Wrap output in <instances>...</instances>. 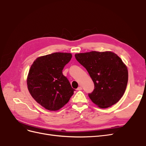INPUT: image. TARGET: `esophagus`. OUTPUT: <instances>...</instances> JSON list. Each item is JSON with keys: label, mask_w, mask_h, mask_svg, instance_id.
I'll return each instance as SVG.
<instances>
[{"label": "esophagus", "mask_w": 146, "mask_h": 146, "mask_svg": "<svg viewBox=\"0 0 146 146\" xmlns=\"http://www.w3.org/2000/svg\"><path fill=\"white\" fill-rule=\"evenodd\" d=\"M78 91H81L82 90V88L81 87V86H79V87H78V88L77 89Z\"/></svg>", "instance_id": "esophagus-1"}]
</instances>
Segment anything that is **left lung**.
I'll list each match as a JSON object with an SVG mask.
<instances>
[{
  "label": "left lung",
  "mask_w": 146,
  "mask_h": 146,
  "mask_svg": "<svg viewBox=\"0 0 146 146\" xmlns=\"http://www.w3.org/2000/svg\"><path fill=\"white\" fill-rule=\"evenodd\" d=\"M89 73L94 89L88 96L98 107L105 108L116 104L123 95L128 82V70L113 52L92 51L75 55Z\"/></svg>",
  "instance_id": "left-lung-1"
}]
</instances>
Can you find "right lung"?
Here are the masks:
<instances>
[{
	"mask_svg": "<svg viewBox=\"0 0 146 146\" xmlns=\"http://www.w3.org/2000/svg\"><path fill=\"white\" fill-rule=\"evenodd\" d=\"M71 58L69 53L55 52L38 57L31 66L28 90L33 98L48 110L62 108L74 94L75 90L62 72Z\"/></svg>",
	"mask_w": 146,
	"mask_h": 146,
	"instance_id": "right-lung-1",
	"label": "right lung"
}]
</instances>
